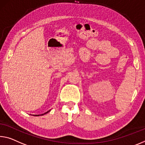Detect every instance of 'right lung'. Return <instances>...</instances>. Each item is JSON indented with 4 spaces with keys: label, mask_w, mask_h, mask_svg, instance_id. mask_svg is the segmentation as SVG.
<instances>
[{
    "label": "right lung",
    "mask_w": 145,
    "mask_h": 145,
    "mask_svg": "<svg viewBox=\"0 0 145 145\" xmlns=\"http://www.w3.org/2000/svg\"><path fill=\"white\" fill-rule=\"evenodd\" d=\"M50 110H48V112H45L44 114H40V115H33V116H43V115H44V114H47V113H48V112H49Z\"/></svg>",
    "instance_id": "1"
}]
</instances>
